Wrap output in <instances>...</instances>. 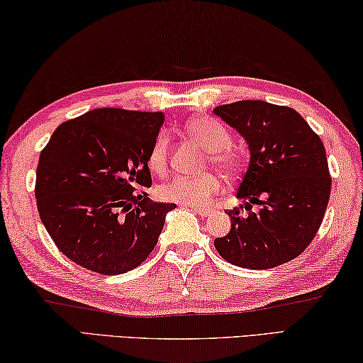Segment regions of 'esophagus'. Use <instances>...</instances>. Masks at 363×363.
Masks as SVG:
<instances>
[{
    "instance_id": "esophagus-1",
    "label": "esophagus",
    "mask_w": 363,
    "mask_h": 363,
    "mask_svg": "<svg viewBox=\"0 0 363 363\" xmlns=\"http://www.w3.org/2000/svg\"><path fill=\"white\" fill-rule=\"evenodd\" d=\"M189 208H191V211L196 212L198 215H201V217H207V215L211 213V208H208V207H193V206H189Z\"/></svg>"
}]
</instances>
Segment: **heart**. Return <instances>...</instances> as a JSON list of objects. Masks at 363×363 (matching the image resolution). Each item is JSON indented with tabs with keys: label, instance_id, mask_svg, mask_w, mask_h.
<instances>
[{
	"label": "heart",
	"instance_id": "b5f03b06",
	"mask_svg": "<svg viewBox=\"0 0 363 363\" xmlns=\"http://www.w3.org/2000/svg\"><path fill=\"white\" fill-rule=\"evenodd\" d=\"M189 135L194 137L198 142L208 150L207 162L212 164L226 175L234 174L239 169V157L234 152L231 145V133L226 129L223 123L211 116H201L191 119L186 124ZM170 137L165 130H161L156 135L151 145L148 164L151 170L161 174L165 169L169 157ZM221 183L213 174L204 175H177L159 186L157 193L162 201L177 202L183 206H204L212 196L218 194Z\"/></svg>",
	"mask_w": 363,
	"mask_h": 363
}]
</instances>
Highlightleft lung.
<instances>
[{
    "mask_svg": "<svg viewBox=\"0 0 363 363\" xmlns=\"http://www.w3.org/2000/svg\"><path fill=\"white\" fill-rule=\"evenodd\" d=\"M213 113L245 138L250 164L238 189L242 206L228 211L231 230L215 239L226 262L269 269L296 258L319 231L330 199L325 148L294 108L263 100L220 105ZM258 203L260 212H251Z\"/></svg>",
    "mask_w": 363,
    "mask_h": 363,
    "instance_id": "1",
    "label": "left lung"
}]
</instances>
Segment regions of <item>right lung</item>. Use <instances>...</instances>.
I'll list each match as a JSON object with an SVG mask.
<instances>
[{
	"mask_svg": "<svg viewBox=\"0 0 363 363\" xmlns=\"http://www.w3.org/2000/svg\"><path fill=\"white\" fill-rule=\"evenodd\" d=\"M161 111L97 108L57 127L36 169L38 212L63 255L99 274H123L157 244L165 213L152 202L148 155Z\"/></svg>",
	"mask_w": 363,
	"mask_h": 363,
	"instance_id": "1",
	"label": "right lung"
}]
</instances>
